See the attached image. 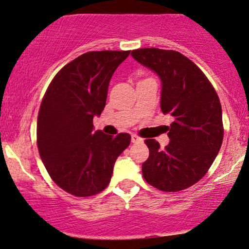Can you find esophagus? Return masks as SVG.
<instances>
[{
    "label": "esophagus",
    "instance_id": "34e87169",
    "mask_svg": "<svg viewBox=\"0 0 249 249\" xmlns=\"http://www.w3.org/2000/svg\"><path fill=\"white\" fill-rule=\"evenodd\" d=\"M131 140H132V142H133V143H140V142H143V139L139 138L138 135H135V134L132 135Z\"/></svg>",
    "mask_w": 249,
    "mask_h": 249
}]
</instances>
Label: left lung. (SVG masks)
<instances>
[{"instance_id": "1", "label": "left lung", "mask_w": 249, "mask_h": 249, "mask_svg": "<svg viewBox=\"0 0 249 249\" xmlns=\"http://www.w3.org/2000/svg\"><path fill=\"white\" fill-rule=\"evenodd\" d=\"M131 55L160 79V108L173 116L164 149L145 140L144 180L161 191L184 190L207 173L223 141L222 108L216 92L190 59L173 50L139 49Z\"/></svg>"}]
</instances>
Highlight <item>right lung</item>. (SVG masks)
Returning <instances> with one entry per match:
<instances>
[{"label": "right lung", "instance_id": "1", "mask_svg": "<svg viewBox=\"0 0 249 249\" xmlns=\"http://www.w3.org/2000/svg\"><path fill=\"white\" fill-rule=\"evenodd\" d=\"M131 51H92L54 76L37 116V147L53 181L68 194L90 197L107 188L131 135L94 131L111 76Z\"/></svg>", "mask_w": 249, "mask_h": 249}]
</instances>
